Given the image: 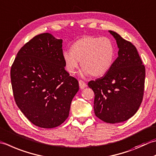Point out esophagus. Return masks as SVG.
Wrapping results in <instances>:
<instances>
[{
	"label": "esophagus",
	"mask_w": 156,
	"mask_h": 156,
	"mask_svg": "<svg viewBox=\"0 0 156 156\" xmlns=\"http://www.w3.org/2000/svg\"><path fill=\"white\" fill-rule=\"evenodd\" d=\"M79 86H80V88L81 89H84L85 87H87V84L83 80H79Z\"/></svg>",
	"instance_id": "1"
}]
</instances>
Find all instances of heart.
<instances>
[{
  "mask_svg": "<svg viewBox=\"0 0 156 156\" xmlns=\"http://www.w3.org/2000/svg\"><path fill=\"white\" fill-rule=\"evenodd\" d=\"M62 57L69 74H74L81 61L82 76H101L109 72L114 63L115 47L108 37L86 36L74 42L71 50L63 51Z\"/></svg>",
  "mask_w": 156,
  "mask_h": 156,
  "instance_id": "heart-1",
  "label": "heart"
}]
</instances>
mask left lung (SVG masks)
Masks as SVG:
<instances>
[{
  "instance_id": "obj_1",
  "label": "left lung",
  "mask_w": 156,
  "mask_h": 156,
  "mask_svg": "<svg viewBox=\"0 0 156 156\" xmlns=\"http://www.w3.org/2000/svg\"><path fill=\"white\" fill-rule=\"evenodd\" d=\"M117 42L118 57L101 78L88 83L94 93V111L107 123L129 120L138 110L143 97L145 68L136 47L112 30Z\"/></svg>"
}]
</instances>
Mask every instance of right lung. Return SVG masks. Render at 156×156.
I'll use <instances>...</instances> for the list:
<instances>
[{"label": "right lung", "mask_w": 156, "mask_h": 156, "mask_svg": "<svg viewBox=\"0 0 156 156\" xmlns=\"http://www.w3.org/2000/svg\"><path fill=\"white\" fill-rule=\"evenodd\" d=\"M62 39L49 33L37 35L18 52L11 68L14 99L36 126L52 129L69 115L78 82L65 69Z\"/></svg>", "instance_id": "obj_1"}]
</instances>
